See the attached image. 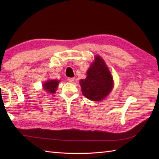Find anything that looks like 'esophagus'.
I'll use <instances>...</instances> for the list:
<instances>
[{
	"instance_id": "34e87169",
	"label": "esophagus",
	"mask_w": 159,
	"mask_h": 159,
	"mask_svg": "<svg viewBox=\"0 0 159 159\" xmlns=\"http://www.w3.org/2000/svg\"><path fill=\"white\" fill-rule=\"evenodd\" d=\"M74 80V78H67V81L70 83H72Z\"/></svg>"
}]
</instances>
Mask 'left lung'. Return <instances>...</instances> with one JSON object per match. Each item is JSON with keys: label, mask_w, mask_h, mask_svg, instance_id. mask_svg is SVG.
Wrapping results in <instances>:
<instances>
[{"label": "left lung", "mask_w": 159, "mask_h": 159, "mask_svg": "<svg viewBox=\"0 0 159 159\" xmlns=\"http://www.w3.org/2000/svg\"><path fill=\"white\" fill-rule=\"evenodd\" d=\"M87 74L86 79L80 81L82 93L91 100H102L113 87L112 76L104 60L99 56L96 57Z\"/></svg>", "instance_id": "8db88e82"}]
</instances>
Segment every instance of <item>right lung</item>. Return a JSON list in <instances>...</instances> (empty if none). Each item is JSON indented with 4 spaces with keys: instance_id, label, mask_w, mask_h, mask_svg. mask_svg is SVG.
I'll list each match as a JSON object with an SVG mask.
<instances>
[{
    "instance_id": "obj_1",
    "label": "right lung",
    "mask_w": 159,
    "mask_h": 159,
    "mask_svg": "<svg viewBox=\"0 0 159 159\" xmlns=\"http://www.w3.org/2000/svg\"><path fill=\"white\" fill-rule=\"evenodd\" d=\"M59 81L57 80H50L44 83L43 84V89H44L46 92L50 93H55V91L57 89V87H58Z\"/></svg>"
}]
</instances>
